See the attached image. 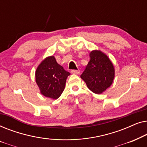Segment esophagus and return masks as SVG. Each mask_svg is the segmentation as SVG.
<instances>
[{
    "label": "esophagus",
    "instance_id": "obj_1",
    "mask_svg": "<svg viewBox=\"0 0 147 147\" xmlns=\"http://www.w3.org/2000/svg\"><path fill=\"white\" fill-rule=\"evenodd\" d=\"M71 74H77V75H78V74H80V70H75V69H74V70H71Z\"/></svg>",
    "mask_w": 147,
    "mask_h": 147
}]
</instances>
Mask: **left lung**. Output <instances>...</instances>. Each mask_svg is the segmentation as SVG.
Wrapping results in <instances>:
<instances>
[{"label":"left lung","mask_w":147,"mask_h":147,"mask_svg":"<svg viewBox=\"0 0 147 147\" xmlns=\"http://www.w3.org/2000/svg\"><path fill=\"white\" fill-rule=\"evenodd\" d=\"M90 57L81 78L92 92L100 94L112 85L115 69L109 57L100 50L92 51Z\"/></svg>","instance_id":"1"}]
</instances>
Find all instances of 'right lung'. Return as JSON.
Wrapping results in <instances>:
<instances>
[{
  "instance_id": "add662e5",
  "label": "right lung",
  "mask_w": 147,
  "mask_h": 147,
  "mask_svg": "<svg viewBox=\"0 0 147 147\" xmlns=\"http://www.w3.org/2000/svg\"><path fill=\"white\" fill-rule=\"evenodd\" d=\"M69 72L57 63L54 56H49L42 61L35 71V82L42 95L56 100L65 89Z\"/></svg>"
}]
</instances>
